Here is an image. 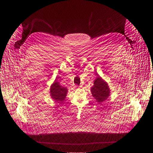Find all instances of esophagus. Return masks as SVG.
Returning <instances> with one entry per match:
<instances>
[{"label":"esophagus","mask_w":153,"mask_h":153,"mask_svg":"<svg viewBox=\"0 0 153 153\" xmlns=\"http://www.w3.org/2000/svg\"><path fill=\"white\" fill-rule=\"evenodd\" d=\"M76 87H77V86H76Z\"/></svg>","instance_id":"1"}]
</instances>
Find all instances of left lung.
I'll return each instance as SVG.
<instances>
[{"label": "left lung", "mask_w": 153, "mask_h": 153, "mask_svg": "<svg viewBox=\"0 0 153 153\" xmlns=\"http://www.w3.org/2000/svg\"><path fill=\"white\" fill-rule=\"evenodd\" d=\"M91 91L92 96L99 103L107 100L110 95V89L107 82L99 76L94 80V85L91 87Z\"/></svg>", "instance_id": "left-lung-1"}]
</instances>
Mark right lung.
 I'll return each mask as SVG.
<instances>
[{
  "label": "right lung",
  "mask_w": 153,
  "mask_h": 153,
  "mask_svg": "<svg viewBox=\"0 0 153 153\" xmlns=\"http://www.w3.org/2000/svg\"><path fill=\"white\" fill-rule=\"evenodd\" d=\"M68 92V89L67 88L61 86L59 82L56 81L53 82L50 89V94L51 98L58 103L65 100Z\"/></svg>",
  "instance_id": "add662e5"
}]
</instances>
